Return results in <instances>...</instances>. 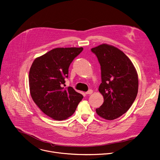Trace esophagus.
Returning <instances> with one entry per match:
<instances>
[{"label":"esophagus","instance_id":"obj_1","mask_svg":"<svg viewBox=\"0 0 160 160\" xmlns=\"http://www.w3.org/2000/svg\"><path fill=\"white\" fill-rule=\"evenodd\" d=\"M92 92H93V91L91 89V90H89L88 92H86L85 94H92Z\"/></svg>","mask_w":160,"mask_h":160}]
</instances>
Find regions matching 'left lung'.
I'll use <instances>...</instances> for the list:
<instances>
[{
	"label": "left lung",
	"mask_w": 160,
	"mask_h": 160,
	"mask_svg": "<svg viewBox=\"0 0 160 160\" xmlns=\"http://www.w3.org/2000/svg\"><path fill=\"white\" fill-rule=\"evenodd\" d=\"M101 66V82L99 91L104 102L96 111L107 120L125 113L133 103L138 89L137 70L132 62L119 48L107 44L92 48Z\"/></svg>",
	"instance_id": "1"
}]
</instances>
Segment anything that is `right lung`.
Here are the masks:
<instances>
[{"label": "right lung", "mask_w": 160, "mask_h": 160, "mask_svg": "<svg viewBox=\"0 0 160 160\" xmlns=\"http://www.w3.org/2000/svg\"><path fill=\"white\" fill-rule=\"evenodd\" d=\"M82 50V47L56 48L32 64L28 75L31 97L39 108L54 120L71 116L83 98L71 87H62L70 64Z\"/></svg>", "instance_id": "1"}]
</instances>
